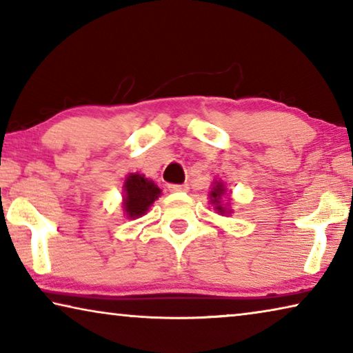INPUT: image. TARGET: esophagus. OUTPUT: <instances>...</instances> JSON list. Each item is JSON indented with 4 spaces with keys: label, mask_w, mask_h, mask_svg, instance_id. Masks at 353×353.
I'll return each instance as SVG.
<instances>
[{
    "label": "esophagus",
    "mask_w": 353,
    "mask_h": 353,
    "mask_svg": "<svg viewBox=\"0 0 353 353\" xmlns=\"http://www.w3.org/2000/svg\"><path fill=\"white\" fill-rule=\"evenodd\" d=\"M188 183H170L168 190L172 193H179V191H188Z\"/></svg>",
    "instance_id": "1"
}]
</instances>
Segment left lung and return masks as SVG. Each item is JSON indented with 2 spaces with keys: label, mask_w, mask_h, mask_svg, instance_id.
Listing matches in <instances>:
<instances>
[{
  "label": "left lung",
  "mask_w": 353,
  "mask_h": 353,
  "mask_svg": "<svg viewBox=\"0 0 353 353\" xmlns=\"http://www.w3.org/2000/svg\"><path fill=\"white\" fill-rule=\"evenodd\" d=\"M225 193V188H224V185L221 183V182H216L214 183V187H213V191H212V194H210V199H212V204H214L216 207V210L219 212V213H225V210L227 208H224V207H221V204H219V199H221V196H223Z\"/></svg>",
  "instance_id": "8db88e82"
}]
</instances>
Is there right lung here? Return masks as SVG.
Returning a JSON list of instances; mask_svg holds the SVG:
<instances>
[{
  "instance_id": "right-lung-1",
  "label": "right lung",
  "mask_w": 353,
  "mask_h": 353,
  "mask_svg": "<svg viewBox=\"0 0 353 353\" xmlns=\"http://www.w3.org/2000/svg\"><path fill=\"white\" fill-rule=\"evenodd\" d=\"M124 210L129 218H139L148 212L154 201L160 196V188L145 176L129 174L124 182Z\"/></svg>"
}]
</instances>
